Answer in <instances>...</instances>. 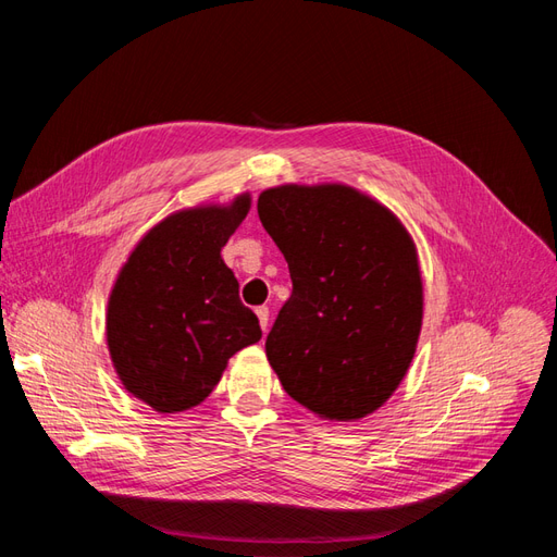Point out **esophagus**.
<instances>
[{
    "label": "esophagus",
    "instance_id": "1",
    "mask_svg": "<svg viewBox=\"0 0 557 557\" xmlns=\"http://www.w3.org/2000/svg\"><path fill=\"white\" fill-rule=\"evenodd\" d=\"M256 313H258V320H260V327H262V332H267V330H269V309H267V307H258V309H256Z\"/></svg>",
    "mask_w": 557,
    "mask_h": 557
}]
</instances>
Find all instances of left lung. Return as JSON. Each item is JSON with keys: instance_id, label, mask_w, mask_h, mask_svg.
I'll use <instances>...</instances> for the list:
<instances>
[{"instance_id": "left-lung-1", "label": "left lung", "mask_w": 557, "mask_h": 557, "mask_svg": "<svg viewBox=\"0 0 557 557\" xmlns=\"http://www.w3.org/2000/svg\"><path fill=\"white\" fill-rule=\"evenodd\" d=\"M258 215L293 278L264 344L283 391L323 420L374 413L407 376L423 327L409 230L344 183L267 188Z\"/></svg>"}]
</instances>
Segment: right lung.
I'll return each instance as SVG.
<instances>
[{
  "label": "right lung",
  "mask_w": 557,
  "mask_h": 557,
  "mask_svg": "<svg viewBox=\"0 0 557 557\" xmlns=\"http://www.w3.org/2000/svg\"><path fill=\"white\" fill-rule=\"evenodd\" d=\"M250 211L227 205L174 211L121 267L107 307V346L123 387L158 413L188 411L221 381L234 352L258 344V315L221 250Z\"/></svg>",
  "instance_id": "1"
}]
</instances>
